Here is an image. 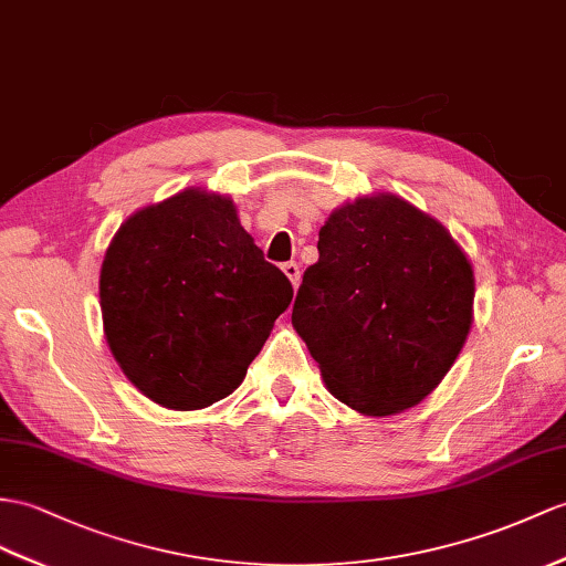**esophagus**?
<instances>
[{
	"label": "esophagus",
	"mask_w": 566,
	"mask_h": 566,
	"mask_svg": "<svg viewBox=\"0 0 566 566\" xmlns=\"http://www.w3.org/2000/svg\"><path fill=\"white\" fill-rule=\"evenodd\" d=\"M283 273L287 275V281L293 283V287L300 285V266L295 264V261H287V264H283Z\"/></svg>",
	"instance_id": "esophagus-1"
}]
</instances>
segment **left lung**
<instances>
[{"instance_id":"8db88e82","label":"left lung","mask_w":566,"mask_h":566,"mask_svg":"<svg viewBox=\"0 0 566 566\" xmlns=\"http://www.w3.org/2000/svg\"><path fill=\"white\" fill-rule=\"evenodd\" d=\"M293 326L331 396L371 418L418 406L447 377L473 324L475 275L437 218L381 191L319 230Z\"/></svg>"}]
</instances>
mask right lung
Instances as JSON below:
<instances>
[{
    "instance_id": "obj_1",
    "label": "right lung",
    "mask_w": 566,
    "mask_h": 566,
    "mask_svg": "<svg viewBox=\"0 0 566 566\" xmlns=\"http://www.w3.org/2000/svg\"><path fill=\"white\" fill-rule=\"evenodd\" d=\"M291 300L232 199L201 187L132 213L101 266L107 346L124 377L170 410L235 391Z\"/></svg>"
}]
</instances>
